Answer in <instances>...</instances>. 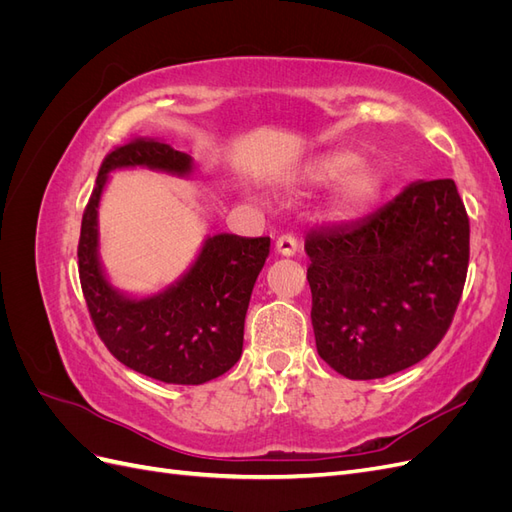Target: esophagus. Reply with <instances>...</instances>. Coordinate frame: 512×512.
I'll list each match as a JSON object with an SVG mask.
<instances>
[{"mask_svg":"<svg viewBox=\"0 0 512 512\" xmlns=\"http://www.w3.org/2000/svg\"><path fill=\"white\" fill-rule=\"evenodd\" d=\"M297 250H299V243L292 235H282L280 239L275 241V252L280 256H286V258L294 256V254H297Z\"/></svg>","mask_w":512,"mask_h":512,"instance_id":"1","label":"esophagus"}]
</instances>
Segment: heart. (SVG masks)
<instances>
[{"label": "heart", "mask_w": 512, "mask_h": 512, "mask_svg": "<svg viewBox=\"0 0 512 512\" xmlns=\"http://www.w3.org/2000/svg\"><path fill=\"white\" fill-rule=\"evenodd\" d=\"M301 185L322 188L339 179L331 198V209L337 215L361 209L380 190V177L369 164H361V156L354 151L337 149L320 153V156L305 162L297 175Z\"/></svg>", "instance_id": "heart-1"}]
</instances>
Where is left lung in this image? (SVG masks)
I'll list each match as a JSON object with an SVG mask.
<instances>
[{
	"label": "left lung",
	"instance_id": "1",
	"mask_svg": "<svg viewBox=\"0 0 512 512\" xmlns=\"http://www.w3.org/2000/svg\"><path fill=\"white\" fill-rule=\"evenodd\" d=\"M312 327L337 374H397L440 344L466 284L470 222L453 179L414 181L365 220L312 230Z\"/></svg>",
	"mask_w": 512,
	"mask_h": 512
}]
</instances>
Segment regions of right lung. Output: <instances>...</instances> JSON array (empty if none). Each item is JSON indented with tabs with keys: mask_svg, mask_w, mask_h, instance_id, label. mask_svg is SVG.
<instances>
[{
	"mask_svg": "<svg viewBox=\"0 0 512 512\" xmlns=\"http://www.w3.org/2000/svg\"><path fill=\"white\" fill-rule=\"evenodd\" d=\"M149 168L196 177L192 156L158 141L123 145L104 158L83 213L79 275L91 320L119 363L166 384H205L241 359L243 324L256 277L269 256V237L220 232L207 237L179 280L160 292H123L100 260L98 209L111 173Z\"/></svg>",
	"mask_w": 512,
	"mask_h": 512,
	"instance_id": "right-lung-1",
	"label": "right lung"
}]
</instances>
